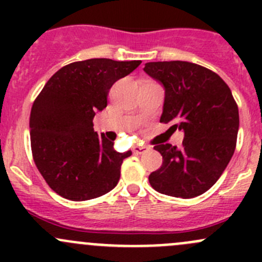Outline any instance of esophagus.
Returning <instances> with one entry per match:
<instances>
[{"mask_svg": "<svg viewBox=\"0 0 262 262\" xmlns=\"http://www.w3.org/2000/svg\"><path fill=\"white\" fill-rule=\"evenodd\" d=\"M146 150H148V147L146 146H138V144H137V146L133 147V152L137 153V155H142V153H144Z\"/></svg>", "mask_w": 262, "mask_h": 262, "instance_id": "1", "label": "esophagus"}]
</instances>
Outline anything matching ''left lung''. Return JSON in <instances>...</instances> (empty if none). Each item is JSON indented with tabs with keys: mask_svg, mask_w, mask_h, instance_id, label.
Listing matches in <instances>:
<instances>
[{
	"mask_svg": "<svg viewBox=\"0 0 262 262\" xmlns=\"http://www.w3.org/2000/svg\"><path fill=\"white\" fill-rule=\"evenodd\" d=\"M143 71L165 90L160 121L184 132L180 148L155 147L163 162L148 178L150 186L182 199L204 194L221 178L236 148L239 115L231 90L216 73L184 60L149 62Z\"/></svg>",
	"mask_w": 262,
	"mask_h": 262,
	"instance_id": "1",
	"label": "left lung"
}]
</instances>
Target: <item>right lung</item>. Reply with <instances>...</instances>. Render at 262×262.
<instances>
[{
  "label": "right lung",
  "instance_id": "1",
  "mask_svg": "<svg viewBox=\"0 0 262 262\" xmlns=\"http://www.w3.org/2000/svg\"><path fill=\"white\" fill-rule=\"evenodd\" d=\"M141 60L94 58L64 66L54 73L30 113L34 162L53 191L73 202L95 199L113 190L124 158L114 142L94 130V116L107 106L116 81Z\"/></svg>",
  "mask_w": 262,
  "mask_h": 262
}]
</instances>
